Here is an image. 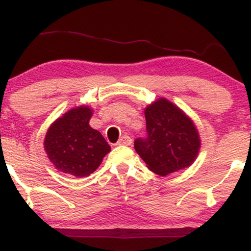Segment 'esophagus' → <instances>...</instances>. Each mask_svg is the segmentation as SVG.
Wrapping results in <instances>:
<instances>
[{
    "label": "esophagus",
    "instance_id": "obj_1",
    "mask_svg": "<svg viewBox=\"0 0 251 251\" xmlns=\"http://www.w3.org/2000/svg\"><path fill=\"white\" fill-rule=\"evenodd\" d=\"M118 145H125V146H128L132 144V138L129 137L127 134H124L122 138H120L119 140H118Z\"/></svg>",
    "mask_w": 251,
    "mask_h": 251
}]
</instances>
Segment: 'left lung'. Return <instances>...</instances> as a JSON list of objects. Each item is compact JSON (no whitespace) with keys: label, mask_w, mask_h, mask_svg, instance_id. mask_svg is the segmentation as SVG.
I'll use <instances>...</instances> for the list:
<instances>
[{"label":"left lung","mask_w":251,"mask_h":251,"mask_svg":"<svg viewBox=\"0 0 251 251\" xmlns=\"http://www.w3.org/2000/svg\"><path fill=\"white\" fill-rule=\"evenodd\" d=\"M146 137L134 140V149L154 174L168 176L194 163L201 148L194 123L166 99L145 109Z\"/></svg>","instance_id":"obj_1"}]
</instances>
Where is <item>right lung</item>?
<instances>
[{
	"mask_svg": "<svg viewBox=\"0 0 251 251\" xmlns=\"http://www.w3.org/2000/svg\"><path fill=\"white\" fill-rule=\"evenodd\" d=\"M92 109L81 106L68 111L48 129L45 150L50 162L63 174L86 177L93 174L111 146L89 126Z\"/></svg>",
	"mask_w": 251,
	"mask_h": 251,
	"instance_id": "1",
	"label": "right lung"
}]
</instances>
